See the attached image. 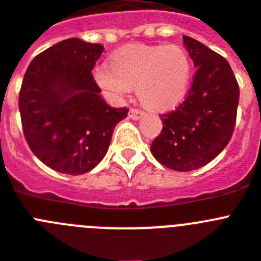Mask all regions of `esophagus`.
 <instances>
[{"label": "esophagus", "mask_w": 261, "mask_h": 261, "mask_svg": "<svg viewBox=\"0 0 261 261\" xmlns=\"http://www.w3.org/2000/svg\"><path fill=\"white\" fill-rule=\"evenodd\" d=\"M143 115H144V113H142V111H139V110H135V109H131V110L128 111V118L133 120L141 119Z\"/></svg>", "instance_id": "1"}]
</instances>
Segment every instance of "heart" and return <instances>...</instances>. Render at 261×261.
<instances>
[{
	"label": "heart",
	"instance_id": "1",
	"mask_svg": "<svg viewBox=\"0 0 261 261\" xmlns=\"http://www.w3.org/2000/svg\"><path fill=\"white\" fill-rule=\"evenodd\" d=\"M93 75L114 100L123 99L137 86L142 103L154 110H166L185 98L191 62L178 45H130L114 54L111 65L95 66Z\"/></svg>",
	"mask_w": 261,
	"mask_h": 261
}]
</instances>
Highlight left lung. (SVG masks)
I'll return each instance as SVG.
<instances>
[{"label":"left lung","mask_w":261,"mask_h":261,"mask_svg":"<svg viewBox=\"0 0 261 261\" xmlns=\"http://www.w3.org/2000/svg\"><path fill=\"white\" fill-rule=\"evenodd\" d=\"M185 47L196 69L187 98L161 115L163 128L151 144L158 162L175 171H192L215 159L228 144L236 122L239 85L229 63L191 37Z\"/></svg>","instance_id":"obj_1"}]
</instances>
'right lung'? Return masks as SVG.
<instances>
[{
  "mask_svg": "<svg viewBox=\"0 0 261 261\" xmlns=\"http://www.w3.org/2000/svg\"><path fill=\"white\" fill-rule=\"evenodd\" d=\"M103 46L69 38L30 62L19 91L23 134L33 154L61 174L91 171L106 155L128 109L100 97L91 70Z\"/></svg>",
  "mask_w": 261,
  "mask_h": 261,
  "instance_id": "right-lung-1",
  "label": "right lung"
}]
</instances>
